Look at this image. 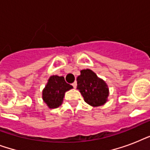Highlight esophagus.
<instances>
[{"label": "esophagus", "mask_w": 150, "mask_h": 150, "mask_svg": "<svg viewBox=\"0 0 150 150\" xmlns=\"http://www.w3.org/2000/svg\"><path fill=\"white\" fill-rule=\"evenodd\" d=\"M72 86L75 88V89H76V87H77V82H75L74 83H72Z\"/></svg>", "instance_id": "esophagus-1"}]
</instances>
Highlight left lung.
Masks as SVG:
<instances>
[{
  "instance_id": "obj_1",
  "label": "left lung",
  "mask_w": 150,
  "mask_h": 150,
  "mask_svg": "<svg viewBox=\"0 0 150 150\" xmlns=\"http://www.w3.org/2000/svg\"><path fill=\"white\" fill-rule=\"evenodd\" d=\"M77 89L85 102L93 107H100L107 102L109 88L104 80L99 78L91 69H83L77 77Z\"/></svg>"
}]
</instances>
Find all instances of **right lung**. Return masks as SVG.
<instances>
[{
  "mask_svg": "<svg viewBox=\"0 0 150 150\" xmlns=\"http://www.w3.org/2000/svg\"><path fill=\"white\" fill-rule=\"evenodd\" d=\"M73 89L72 86L68 84L63 76L51 75L42 92V98L50 109L60 107L63 103L64 94Z\"/></svg>",
  "mask_w": 150,
  "mask_h": 150,
  "instance_id": "1",
  "label": "right lung"
}]
</instances>
